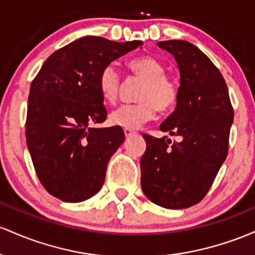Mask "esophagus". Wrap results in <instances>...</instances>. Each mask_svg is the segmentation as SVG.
Listing matches in <instances>:
<instances>
[{
	"mask_svg": "<svg viewBox=\"0 0 255 255\" xmlns=\"http://www.w3.org/2000/svg\"><path fill=\"white\" fill-rule=\"evenodd\" d=\"M124 133H125V136L127 137H131V136H133L135 135V131H132V130H128V128H124Z\"/></svg>",
	"mask_w": 255,
	"mask_h": 255,
	"instance_id": "34e87169",
	"label": "esophagus"
}]
</instances>
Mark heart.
<instances>
[{
    "label": "heart",
    "mask_w": 255,
    "mask_h": 255,
    "mask_svg": "<svg viewBox=\"0 0 255 255\" xmlns=\"http://www.w3.org/2000/svg\"><path fill=\"white\" fill-rule=\"evenodd\" d=\"M127 67L132 76L143 81L137 94L139 102L120 106L111 113L110 122L114 127L136 130L150 122L155 117L156 110L160 113L172 110L179 99V84L166 73V66L154 56L132 59ZM97 85L105 102L112 105L118 100L122 77L116 66L107 65L102 68Z\"/></svg>",
    "instance_id": "heart-1"
}]
</instances>
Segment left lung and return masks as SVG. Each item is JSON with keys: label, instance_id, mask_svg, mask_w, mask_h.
<instances>
[{"label": "left lung", "instance_id": "obj_1", "mask_svg": "<svg viewBox=\"0 0 255 255\" xmlns=\"http://www.w3.org/2000/svg\"><path fill=\"white\" fill-rule=\"evenodd\" d=\"M158 45L172 54L181 72L177 107L160 130L183 139L143 133L141 187L154 204L179 210L199 204L212 187L228 155L234 110L222 73L199 48L179 39Z\"/></svg>", "mask_w": 255, "mask_h": 255}]
</instances>
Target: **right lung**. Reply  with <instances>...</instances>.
Returning <instances> with one entry per match:
<instances>
[{"instance_id": "1", "label": "right lung", "mask_w": 255, "mask_h": 255, "mask_svg": "<svg viewBox=\"0 0 255 255\" xmlns=\"http://www.w3.org/2000/svg\"><path fill=\"white\" fill-rule=\"evenodd\" d=\"M142 44L83 37L54 51L31 83L25 135L37 177L50 195L81 202L102 188L125 135L119 127H93L107 118L97 79L102 68Z\"/></svg>"}]
</instances>
